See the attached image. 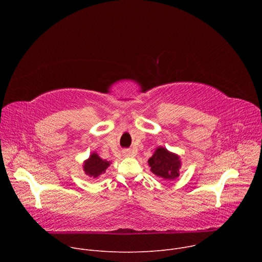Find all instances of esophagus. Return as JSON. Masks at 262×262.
<instances>
[{"mask_svg":"<svg viewBox=\"0 0 262 262\" xmlns=\"http://www.w3.org/2000/svg\"><path fill=\"white\" fill-rule=\"evenodd\" d=\"M124 154H125L126 156H130V154H132V152H130V151H126V152H124Z\"/></svg>","mask_w":262,"mask_h":262,"instance_id":"obj_1","label":"esophagus"}]
</instances>
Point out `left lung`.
Masks as SVG:
<instances>
[{
  "label": "left lung",
  "mask_w": 262,
  "mask_h": 262,
  "mask_svg": "<svg viewBox=\"0 0 262 262\" xmlns=\"http://www.w3.org/2000/svg\"><path fill=\"white\" fill-rule=\"evenodd\" d=\"M148 164L154 174L165 180H174L179 176V158L163 147L157 149L155 155L148 160Z\"/></svg>",
  "instance_id": "obj_1"
}]
</instances>
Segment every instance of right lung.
<instances>
[{
	"label": "right lung",
	"mask_w": 262,
	"mask_h": 262,
	"mask_svg": "<svg viewBox=\"0 0 262 262\" xmlns=\"http://www.w3.org/2000/svg\"><path fill=\"white\" fill-rule=\"evenodd\" d=\"M110 166V162L101 160L96 154L90 156L84 164V171L90 177H98Z\"/></svg>",
	"instance_id": "add662e5"
}]
</instances>
